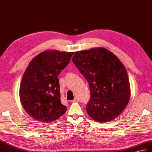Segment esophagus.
Instances as JSON below:
<instances>
[{
  "label": "esophagus",
  "mask_w": 152,
  "mask_h": 152,
  "mask_svg": "<svg viewBox=\"0 0 152 152\" xmlns=\"http://www.w3.org/2000/svg\"><path fill=\"white\" fill-rule=\"evenodd\" d=\"M79 102V99L77 98H75V99L71 100V102Z\"/></svg>",
  "instance_id": "esophagus-1"
}]
</instances>
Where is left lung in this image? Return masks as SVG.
<instances>
[{
    "instance_id": "8db88e82",
    "label": "left lung",
    "mask_w": 152,
    "mask_h": 152,
    "mask_svg": "<svg viewBox=\"0 0 152 152\" xmlns=\"http://www.w3.org/2000/svg\"><path fill=\"white\" fill-rule=\"evenodd\" d=\"M72 62L90 87L87 113L95 121H111L124 111L130 96L125 66L112 52L103 48L76 52Z\"/></svg>"
}]
</instances>
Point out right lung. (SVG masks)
<instances>
[{"label":"right lung","mask_w":152,"mask_h":152,"mask_svg":"<svg viewBox=\"0 0 152 152\" xmlns=\"http://www.w3.org/2000/svg\"><path fill=\"white\" fill-rule=\"evenodd\" d=\"M74 52L47 50L31 59L19 89L21 104L27 113L38 121H56L66 111L60 99L58 75Z\"/></svg>","instance_id":"add662e5"}]
</instances>
